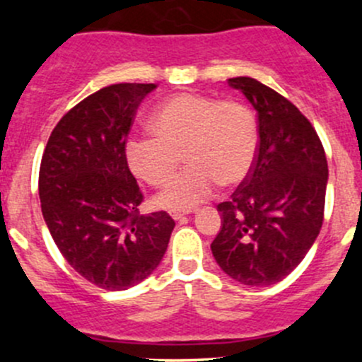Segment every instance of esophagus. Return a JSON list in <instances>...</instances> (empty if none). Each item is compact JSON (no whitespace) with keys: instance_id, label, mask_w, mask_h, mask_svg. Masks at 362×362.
<instances>
[{"instance_id":"esophagus-1","label":"esophagus","mask_w":362,"mask_h":362,"mask_svg":"<svg viewBox=\"0 0 362 362\" xmlns=\"http://www.w3.org/2000/svg\"><path fill=\"white\" fill-rule=\"evenodd\" d=\"M191 211H192V210H171L170 215H171V218H175V221H178V218L185 217V215H189V214H191Z\"/></svg>"}]
</instances>
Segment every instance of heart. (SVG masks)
Here are the masks:
<instances>
[{
    "label": "heart",
    "instance_id": "b5f03b06",
    "mask_svg": "<svg viewBox=\"0 0 362 362\" xmlns=\"http://www.w3.org/2000/svg\"><path fill=\"white\" fill-rule=\"evenodd\" d=\"M152 133L126 141V160L134 177L152 187H164L177 177L182 156L189 168L160 192L158 206L187 210L250 173L257 152V124L240 101H221L182 93L159 105L151 120Z\"/></svg>",
    "mask_w": 362,
    "mask_h": 362
}]
</instances>
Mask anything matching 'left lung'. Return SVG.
Listing matches in <instances>:
<instances>
[{
	"mask_svg": "<svg viewBox=\"0 0 362 362\" xmlns=\"http://www.w3.org/2000/svg\"><path fill=\"white\" fill-rule=\"evenodd\" d=\"M228 82L257 112L259 145L245 180L217 204L222 228L210 247L233 280L268 287L296 269L319 236L326 152L310 120L282 94L250 76Z\"/></svg>",
	"mask_w": 362,
	"mask_h": 362,
	"instance_id": "8db88e82",
	"label": "left lung"
}]
</instances>
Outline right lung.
Returning a JSON list of instances; mask_svg holds the SVG:
<instances>
[{
	"mask_svg": "<svg viewBox=\"0 0 362 362\" xmlns=\"http://www.w3.org/2000/svg\"><path fill=\"white\" fill-rule=\"evenodd\" d=\"M156 83H113L57 122L43 151L38 191L45 224L68 264L87 282L124 291L159 266L175 221L140 215L144 202L126 160L138 107Z\"/></svg>",
	"mask_w": 362,
	"mask_h": 362,
	"instance_id": "add662e5",
	"label": "right lung"
}]
</instances>
